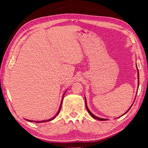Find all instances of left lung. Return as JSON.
<instances>
[{"instance_id":"obj_1","label":"left lung","mask_w":148,"mask_h":148,"mask_svg":"<svg viewBox=\"0 0 148 148\" xmlns=\"http://www.w3.org/2000/svg\"><path fill=\"white\" fill-rule=\"evenodd\" d=\"M136 69H137V71H138V86H139V72H138V68H137V65H136ZM135 98H136V97H135ZM135 100V99H134ZM85 101H86V109H87V112H89V114L91 115V116H92V118H94V119H97V120H99V121H106V120H107L106 119H102V118H100V117H97V116H95V115H93L92 114V113H91V112H90V110H89V108H88V107H87V101H86V97H85ZM132 104H133V103H132ZM132 104L131 105V106L129 108V109L127 110V111L125 112V113L123 114V115H125V114L126 113H127V112L129 111V110L131 109V108L132 107ZM123 115H122V116H123Z\"/></svg>"}]
</instances>
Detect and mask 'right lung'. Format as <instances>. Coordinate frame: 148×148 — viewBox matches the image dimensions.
Here are the masks:
<instances>
[{
  "mask_svg": "<svg viewBox=\"0 0 148 148\" xmlns=\"http://www.w3.org/2000/svg\"><path fill=\"white\" fill-rule=\"evenodd\" d=\"M65 92H66V91H65ZM65 92L64 93V95H63V96H62V100H61V105H60V107H59V110H58V112H57V113L56 114V115L55 116H53V117H51V119H47V120H43V121H32V120H29V119H26L27 121H30V122H34V123H44V122H47V121H52V120L53 119H54L55 118H56V116H57V115H58L59 114V112H60V110H61V105H62V99H63V97H64V95H65Z\"/></svg>",
  "mask_w": 148,
  "mask_h": 148,
  "instance_id": "1",
  "label": "right lung"
}]
</instances>
